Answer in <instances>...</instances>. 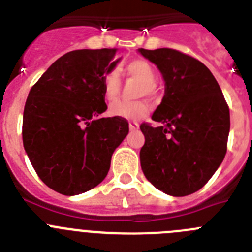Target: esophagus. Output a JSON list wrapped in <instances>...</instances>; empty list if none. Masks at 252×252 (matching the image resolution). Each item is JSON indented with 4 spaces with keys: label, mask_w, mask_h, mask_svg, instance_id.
<instances>
[{
    "label": "esophagus",
    "mask_w": 252,
    "mask_h": 252,
    "mask_svg": "<svg viewBox=\"0 0 252 252\" xmlns=\"http://www.w3.org/2000/svg\"><path fill=\"white\" fill-rule=\"evenodd\" d=\"M138 128H139V124H138L137 122L134 121L129 122V129H130V130H137Z\"/></svg>",
    "instance_id": "obj_1"
}]
</instances>
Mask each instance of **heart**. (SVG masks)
I'll list each match as a JSON object with an SVG mask.
<instances>
[{"label": "heart", "mask_w": 252, "mask_h": 252, "mask_svg": "<svg viewBox=\"0 0 252 252\" xmlns=\"http://www.w3.org/2000/svg\"><path fill=\"white\" fill-rule=\"evenodd\" d=\"M126 78L137 79L139 84L137 87V95H147L154 96L157 94V85H156V71L154 67L147 60L135 59L129 61L122 69ZM103 85V95L106 101H114L121 93V76L117 70H110L105 72L101 80ZM148 104L144 100L124 101L118 100L110 105L109 113L113 117L126 118V119H138L148 113Z\"/></svg>", "instance_id": "1"}]
</instances>
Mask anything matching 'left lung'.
Wrapping results in <instances>:
<instances>
[{
    "label": "left lung",
    "mask_w": 252,
    "mask_h": 252,
    "mask_svg": "<svg viewBox=\"0 0 252 252\" xmlns=\"http://www.w3.org/2000/svg\"><path fill=\"white\" fill-rule=\"evenodd\" d=\"M157 65L165 81L162 103L140 124L146 142L140 165L159 191L182 197L201 189L225 158L230 109L206 65L174 49H139Z\"/></svg>",
    "instance_id": "8db88e82"
}]
</instances>
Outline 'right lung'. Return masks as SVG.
Here are the masks:
<instances>
[{
	"instance_id": "add662e5",
	"label": "right lung",
	"mask_w": 252,
	"mask_h": 252,
	"mask_svg": "<svg viewBox=\"0 0 252 252\" xmlns=\"http://www.w3.org/2000/svg\"><path fill=\"white\" fill-rule=\"evenodd\" d=\"M118 49L74 50L54 63L31 88L24 109L22 140L40 180L75 196L108 174L112 154L129 131L124 118L106 110L101 80L115 67Z\"/></svg>"
}]
</instances>
